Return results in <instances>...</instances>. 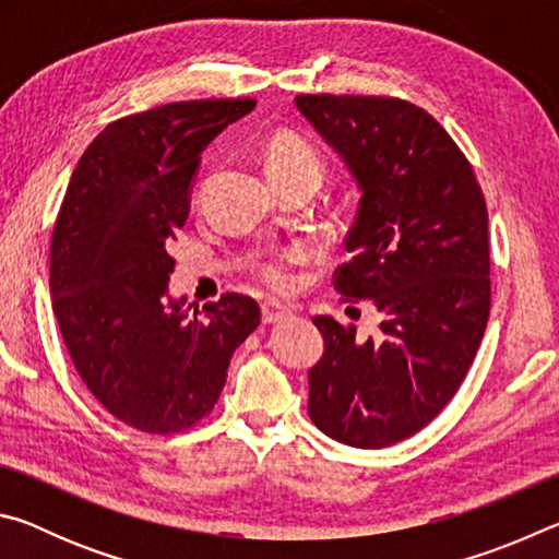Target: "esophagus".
<instances>
[{
  "label": "esophagus",
  "instance_id": "1",
  "mask_svg": "<svg viewBox=\"0 0 559 559\" xmlns=\"http://www.w3.org/2000/svg\"><path fill=\"white\" fill-rule=\"evenodd\" d=\"M290 316V308L283 306L278 300H266L261 306V320L263 323H278V320H286Z\"/></svg>",
  "mask_w": 559,
  "mask_h": 559
}]
</instances>
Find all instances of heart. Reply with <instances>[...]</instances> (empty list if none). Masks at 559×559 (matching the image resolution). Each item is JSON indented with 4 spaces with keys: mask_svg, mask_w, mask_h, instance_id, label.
<instances>
[{
    "mask_svg": "<svg viewBox=\"0 0 559 559\" xmlns=\"http://www.w3.org/2000/svg\"><path fill=\"white\" fill-rule=\"evenodd\" d=\"M266 165L271 177L276 175H298L313 179L320 185V179L325 175V159L318 153L316 145H310L306 138L296 135V132H278L276 138L271 140L269 153H266ZM306 257V249L302 246H290V249H278L269 251L253 263V273L263 283V286L271 290H288L293 283L290 269Z\"/></svg>",
    "mask_w": 559,
    "mask_h": 559,
    "instance_id": "obj_1",
    "label": "heart"
}]
</instances>
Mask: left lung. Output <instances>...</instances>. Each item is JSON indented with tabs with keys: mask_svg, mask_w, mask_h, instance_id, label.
I'll use <instances>...</instances> for the list:
<instances>
[{
	"mask_svg": "<svg viewBox=\"0 0 559 559\" xmlns=\"http://www.w3.org/2000/svg\"><path fill=\"white\" fill-rule=\"evenodd\" d=\"M298 110L357 177L362 197L333 283L384 316L374 337L316 316L323 357L308 414L330 439L384 449L421 431L459 392L490 310L486 197L437 118L392 96L302 93Z\"/></svg>",
	"mask_w": 559,
	"mask_h": 559,
	"instance_id": "obj_1",
	"label": "left lung"
}]
</instances>
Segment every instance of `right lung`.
I'll return each instance as SVG.
<instances>
[{
  "label": "right lung",
  "instance_id": "add662e5",
  "mask_svg": "<svg viewBox=\"0 0 559 559\" xmlns=\"http://www.w3.org/2000/svg\"><path fill=\"white\" fill-rule=\"evenodd\" d=\"M253 98L177 100L112 120L86 147L51 231V306L86 390L128 427L173 437L212 414L234 349L261 323L224 293L189 316L167 300V243L189 216L202 150Z\"/></svg>",
  "mask_w": 559,
  "mask_h": 559
}]
</instances>
